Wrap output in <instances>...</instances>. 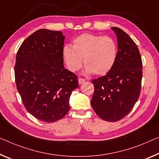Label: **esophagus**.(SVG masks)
Returning <instances> with one entry per match:
<instances>
[{"mask_svg":"<svg viewBox=\"0 0 159 159\" xmlns=\"http://www.w3.org/2000/svg\"><path fill=\"white\" fill-rule=\"evenodd\" d=\"M78 82H79V84H82L83 82H85V80L82 79V78H79V80H78Z\"/></svg>","mask_w":159,"mask_h":159,"instance_id":"34e87169","label":"esophagus"}]
</instances>
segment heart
<instances>
[{
	"instance_id": "obj_1",
	"label": "heart",
	"mask_w": 159,
	"mask_h": 159,
	"mask_svg": "<svg viewBox=\"0 0 159 159\" xmlns=\"http://www.w3.org/2000/svg\"><path fill=\"white\" fill-rule=\"evenodd\" d=\"M62 55L71 72L79 70L84 60L85 74L103 75L110 71L116 62L117 46L110 37L84 33L75 39L72 48L66 45Z\"/></svg>"
}]
</instances>
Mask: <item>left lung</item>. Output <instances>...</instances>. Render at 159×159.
Masks as SVG:
<instances>
[{
  "label": "left lung",
  "instance_id": "left-lung-1",
  "mask_svg": "<svg viewBox=\"0 0 159 159\" xmlns=\"http://www.w3.org/2000/svg\"><path fill=\"white\" fill-rule=\"evenodd\" d=\"M111 30L117 38V57L106 75L92 81L94 92L92 107L107 121L120 120L131 111L138 101L142 79V61L134 40L120 28Z\"/></svg>",
  "mask_w": 159,
  "mask_h": 159
}]
</instances>
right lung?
Returning <instances> with one entry per match:
<instances>
[{
  "mask_svg": "<svg viewBox=\"0 0 159 159\" xmlns=\"http://www.w3.org/2000/svg\"><path fill=\"white\" fill-rule=\"evenodd\" d=\"M65 37L61 31L40 29L22 43L16 55L15 77L29 113L44 122L63 118L79 87L77 77L63 65Z\"/></svg>",
  "mask_w": 159,
  "mask_h": 159,
  "instance_id": "add662e5",
  "label": "right lung"
}]
</instances>
